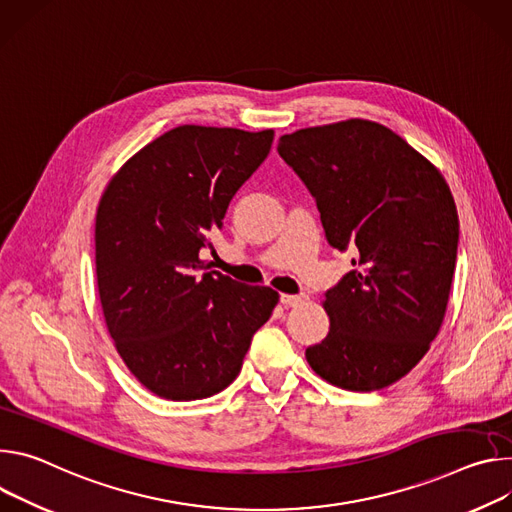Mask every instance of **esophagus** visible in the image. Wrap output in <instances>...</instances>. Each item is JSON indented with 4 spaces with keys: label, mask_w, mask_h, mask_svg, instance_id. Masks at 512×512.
<instances>
[{
    "label": "esophagus",
    "mask_w": 512,
    "mask_h": 512,
    "mask_svg": "<svg viewBox=\"0 0 512 512\" xmlns=\"http://www.w3.org/2000/svg\"><path fill=\"white\" fill-rule=\"evenodd\" d=\"M307 301V295L305 293H299V295H280V303L285 307H297L301 303Z\"/></svg>",
    "instance_id": "esophagus-1"
}]
</instances>
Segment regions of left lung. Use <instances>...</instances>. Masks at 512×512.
Listing matches in <instances>:
<instances>
[{
	"instance_id": "obj_1",
	"label": "left lung",
	"mask_w": 512,
	"mask_h": 512,
	"mask_svg": "<svg viewBox=\"0 0 512 512\" xmlns=\"http://www.w3.org/2000/svg\"><path fill=\"white\" fill-rule=\"evenodd\" d=\"M276 150L313 195L329 246L356 254L325 291L329 333L305 358L339 388L380 390L419 364L441 327L460 242L451 191L368 120L285 134Z\"/></svg>"
}]
</instances>
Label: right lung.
Returning <instances> with one entry per match:
<instances>
[{
  "label": "right lung",
  "mask_w": 512,
  "mask_h": 512,
  "mask_svg": "<svg viewBox=\"0 0 512 512\" xmlns=\"http://www.w3.org/2000/svg\"><path fill=\"white\" fill-rule=\"evenodd\" d=\"M272 130L179 126L113 177L95 217L97 289L109 335L130 372L168 401L230 386L278 293L201 260Z\"/></svg>",
  "instance_id": "1"
}]
</instances>
